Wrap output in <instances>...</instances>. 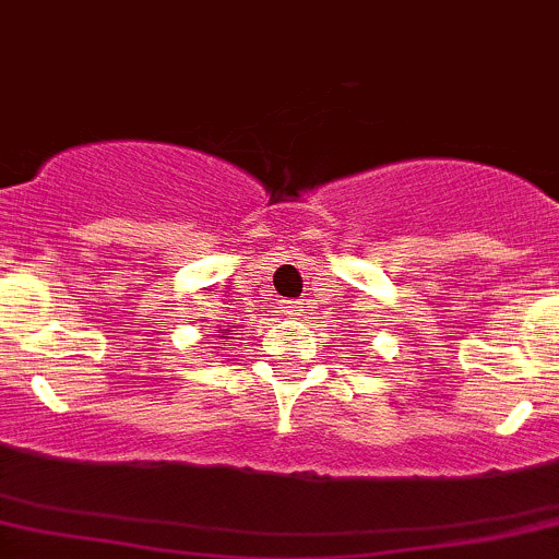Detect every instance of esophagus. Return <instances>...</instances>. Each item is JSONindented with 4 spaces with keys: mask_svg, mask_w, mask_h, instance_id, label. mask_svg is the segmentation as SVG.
Segmentation results:
<instances>
[{
    "mask_svg": "<svg viewBox=\"0 0 559 559\" xmlns=\"http://www.w3.org/2000/svg\"><path fill=\"white\" fill-rule=\"evenodd\" d=\"M302 308H305V302H297V299H292V302L284 305V313L286 316H302Z\"/></svg>",
    "mask_w": 559,
    "mask_h": 559,
    "instance_id": "obj_1",
    "label": "esophagus"
}]
</instances>
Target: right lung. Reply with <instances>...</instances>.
Masks as SVG:
<instances>
[{"label":"right lung","mask_w":559,"mask_h":559,"mask_svg":"<svg viewBox=\"0 0 559 559\" xmlns=\"http://www.w3.org/2000/svg\"><path fill=\"white\" fill-rule=\"evenodd\" d=\"M227 332H230V329H227Z\"/></svg>","instance_id":"add662e5"}]
</instances>
